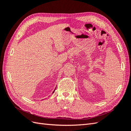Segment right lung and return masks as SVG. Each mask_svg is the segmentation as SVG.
Segmentation results:
<instances>
[{
	"instance_id": "add662e5",
	"label": "right lung",
	"mask_w": 131,
	"mask_h": 131,
	"mask_svg": "<svg viewBox=\"0 0 131 131\" xmlns=\"http://www.w3.org/2000/svg\"><path fill=\"white\" fill-rule=\"evenodd\" d=\"M54 91H55V90H54V91H53V93H54Z\"/></svg>"
}]
</instances>
